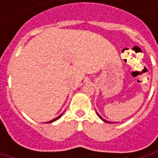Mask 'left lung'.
Instances as JSON below:
<instances>
[{
    "mask_svg": "<svg viewBox=\"0 0 158 158\" xmlns=\"http://www.w3.org/2000/svg\"><path fill=\"white\" fill-rule=\"evenodd\" d=\"M97 114H98V116L100 117V118H101V120H102V121H104V122H105V123H108V122H106V121H105V120H104V119H102V117L101 116V115H100V114H98V113H97Z\"/></svg>",
    "mask_w": 158,
    "mask_h": 158,
    "instance_id": "left-lung-1",
    "label": "left lung"
}]
</instances>
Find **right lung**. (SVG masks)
Wrapping results in <instances>:
<instances>
[{"label": "right lung", "instance_id": "right-lung-1", "mask_svg": "<svg viewBox=\"0 0 158 158\" xmlns=\"http://www.w3.org/2000/svg\"><path fill=\"white\" fill-rule=\"evenodd\" d=\"M61 115H62V114H60V115H59V116H57V118H55V119H53V120H52V121H50V122H49V123H53V122H55V121H57V119H59V118H60V117H61Z\"/></svg>", "mask_w": 158, "mask_h": 158}]
</instances>
